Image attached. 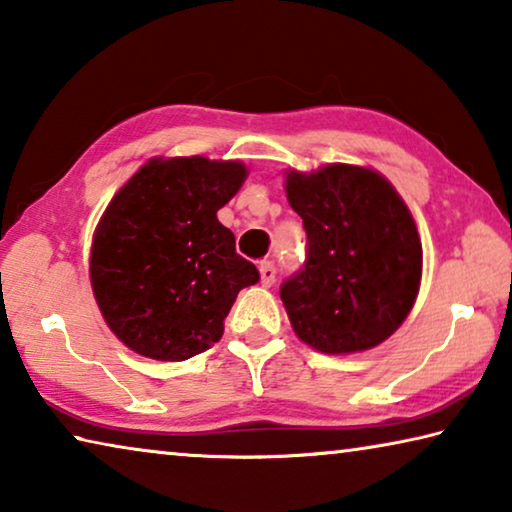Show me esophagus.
I'll return each mask as SVG.
<instances>
[{
    "label": "esophagus",
    "mask_w": 512,
    "mask_h": 512,
    "mask_svg": "<svg viewBox=\"0 0 512 512\" xmlns=\"http://www.w3.org/2000/svg\"><path fill=\"white\" fill-rule=\"evenodd\" d=\"M259 282L262 287H271L275 282V264L273 262H259Z\"/></svg>",
    "instance_id": "esophagus-1"
}]
</instances>
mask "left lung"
Masks as SVG:
<instances>
[{
  "mask_svg": "<svg viewBox=\"0 0 512 512\" xmlns=\"http://www.w3.org/2000/svg\"><path fill=\"white\" fill-rule=\"evenodd\" d=\"M289 205L307 230V259L282 284L293 332L325 354L384 343L415 305L422 244L409 207L379 171L325 164L284 173Z\"/></svg>",
  "mask_w": 512,
  "mask_h": 512,
  "instance_id": "1",
  "label": "left lung"
}]
</instances>
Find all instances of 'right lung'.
I'll return each mask as SVG.
<instances>
[{
	"instance_id": "1",
	"label": "right lung",
	"mask_w": 512,
	"mask_h": 512,
	"mask_svg": "<svg viewBox=\"0 0 512 512\" xmlns=\"http://www.w3.org/2000/svg\"><path fill=\"white\" fill-rule=\"evenodd\" d=\"M239 160L151 158L112 196L90 248V282L112 334L146 359L185 361L219 343L237 293L259 280L216 212Z\"/></svg>"
}]
</instances>
